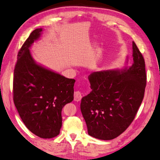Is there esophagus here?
<instances>
[{
	"label": "esophagus",
	"mask_w": 160,
	"mask_h": 160,
	"mask_svg": "<svg viewBox=\"0 0 160 160\" xmlns=\"http://www.w3.org/2000/svg\"><path fill=\"white\" fill-rule=\"evenodd\" d=\"M74 100L75 101H78V102L80 101L82 99V94H81V92L80 91H78V90L74 92Z\"/></svg>",
	"instance_id": "esophagus-1"
}]
</instances>
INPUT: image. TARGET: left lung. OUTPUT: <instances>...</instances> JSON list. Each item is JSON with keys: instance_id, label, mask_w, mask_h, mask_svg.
<instances>
[{"instance_id": "8db88e82", "label": "left lung", "mask_w": 160, "mask_h": 160, "mask_svg": "<svg viewBox=\"0 0 160 160\" xmlns=\"http://www.w3.org/2000/svg\"><path fill=\"white\" fill-rule=\"evenodd\" d=\"M133 63L121 72L89 75L92 92L82 98L80 109L88 134L103 140L119 136L134 120L145 93V60L133 42Z\"/></svg>"}]
</instances>
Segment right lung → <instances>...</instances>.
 I'll return each mask as SVG.
<instances>
[{
    "instance_id": "right-lung-1",
    "label": "right lung",
    "mask_w": 160,
    "mask_h": 160,
    "mask_svg": "<svg viewBox=\"0 0 160 160\" xmlns=\"http://www.w3.org/2000/svg\"><path fill=\"white\" fill-rule=\"evenodd\" d=\"M42 30H33L18 51L14 70L13 100L26 127L37 136L49 139L60 133L62 110L74 99L76 80L34 62L29 48Z\"/></svg>"
}]
</instances>
